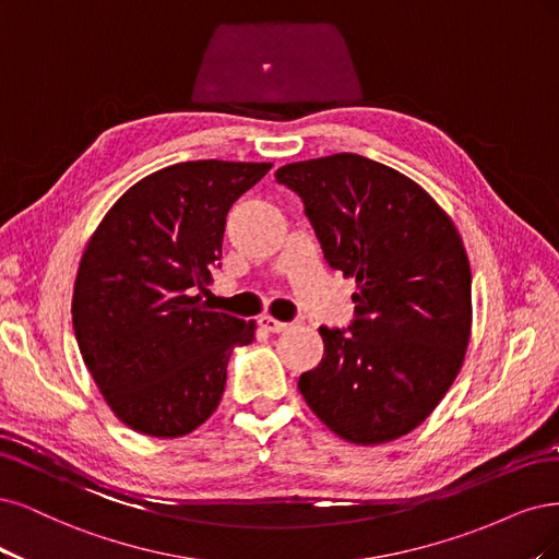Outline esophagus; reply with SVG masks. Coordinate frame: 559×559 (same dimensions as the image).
Segmentation results:
<instances>
[{"instance_id": "1", "label": "esophagus", "mask_w": 559, "mask_h": 559, "mask_svg": "<svg viewBox=\"0 0 559 559\" xmlns=\"http://www.w3.org/2000/svg\"><path fill=\"white\" fill-rule=\"evenodd\" d=\"M260 325H262L266 332H272V334H281V332H285V330H290V328H293L290 322L276 320V318H272V316H262V318H260Z\"/></svg>"}]
</instances>
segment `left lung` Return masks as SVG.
<instances>
[{
	"instance_id": "obj_1",
	"label": "left lung",
	"mask_w": 559,
	"mask_h": 559,
	"mask_svg": "<svg viewBox=\"0 0 559 559\" xmlns=\"http://www.w3.org/2000/svg\"><path fill=\"white\" fill-rule=\"evenodd\" d=\"M276 181L301 197L328 264L357 283L350 334L320 328L325 353L297 388L341 439H400L441 402L469 344L460 234L416 181L362 155L293 162Z\"/></svg>"
}]
</instances>
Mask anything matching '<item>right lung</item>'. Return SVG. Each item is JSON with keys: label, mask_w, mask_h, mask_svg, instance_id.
<instances>
[{"label": "right lung", "mask_w": 559, "mask_h": 559, "mask_svg": "<svg viewBox=\"0 0 559 559\" xmlns=\"http://www.w3.org/2000/svg\"><path fill=\"white\" fill-rule=\"evenodd\" d=\"M269 162H178L124 192L87 241L71 322L106 404L141 435H190L218 408L234 346L255 322L202 299L227 211Z\"/></svg>", "instance_id": "obj_1"}]
</instances>
